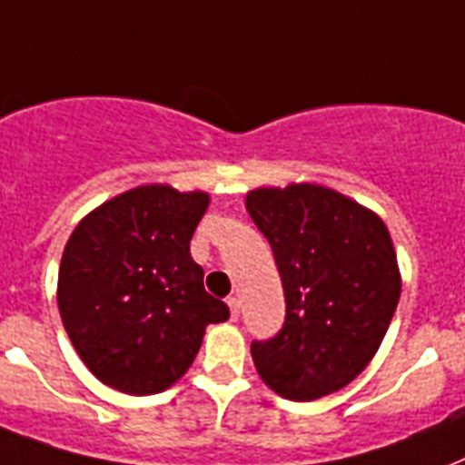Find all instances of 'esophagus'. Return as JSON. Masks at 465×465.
<instances>
[{"label":"esophagus","instance_id":"1","mask_svg":"<svg viewBox=\"0 0 465 465\" xmlns=\"http://www.w3.org/2000/svg\"><path fill=\"white\" fill-rule=\"evenodd\" d=\"M228 308H230V318H232V320L240 318V298L230 296L228 298Z\"/></svg>","mask_w":465,"mask_h":465}]
</instances>
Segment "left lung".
<instances>
[{
    "mask_svg": "<svg viewBox=\"0 0 465 465\" xmlns=\"http://www.w3.org/2000/svg\"><path fill=\"white\" fill-rule=\"evenodd\" d=\"M244 206L272 244L286 296L279 334L252 341L257 373L286 401L337 393L379 351L401 301L386 223L320 183L254 189Z\"/></svg>",
    "mask_w": 465,
    "mask_h": 465,
    "instance_id": "left-lung-1",
    "label": "left lung"
}]
</instances>
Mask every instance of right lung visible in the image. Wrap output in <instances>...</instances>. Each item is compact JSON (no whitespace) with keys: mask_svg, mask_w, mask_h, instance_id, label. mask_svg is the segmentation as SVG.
Returning a JSON list of instances; mask_svg holds the SVG:
<instances>
[{"mask_svg":"<svg viewBox=\"0 0 465 465\" xmlns=\"http://www.w3.org/2000/svg\"><path fill=\"white\" fill-rule=\"evenodd\" d=\"M211 196L145 183L84 215L64 244L57 308L72 347L106 386L153 395L189 371L228 305L206 293L189 242Z\"/></svg>","mask_w":465,"mask_h":465,"instance_id":"obj_1","label":"right lung"}]
</instances>
